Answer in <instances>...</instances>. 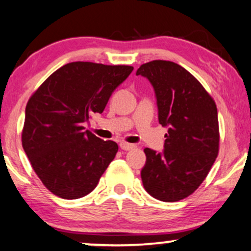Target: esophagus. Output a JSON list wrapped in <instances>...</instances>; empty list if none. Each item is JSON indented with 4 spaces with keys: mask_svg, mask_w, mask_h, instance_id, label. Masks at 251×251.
<instances>
[{
    "mask_svg": "<svg viewBox=\"0 0 251 251\" xmlns=\"http://www.w3.org/2000/svg\"><path fill=\"white\" fill-rule=\"evenodd\" d=\"M120 148H121V149H122V150L128 151V150L135 149V145H134V144H130V143H126V142H121V143H120Z\"/></svg>",
    "mask_w": 251,
    "mask_h": 251,
    "instance_id": "obj_1",
    "label": "esophagus"
}]
</instances>
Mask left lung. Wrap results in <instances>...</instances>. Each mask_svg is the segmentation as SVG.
Wrapping results in <instances>:
<instances>
[{
	"label": "left lung",
	"instance_id": "obj_1",
	"mask_svg": "<svg viewBox=\"0 0 251 251\" xmlns=\"http://www.w3.org/2000/svg\"><path fill=\"white\" fill-rule=\"evenodd\" d=\"M136 75L144 76L152 85L158 121L168 128L162 152L144 149L143 186L160 201H179L200 186L218 157L216 104L188 71L172 61L143 64Z\"/></svg>",
	"mask_w": 251,
	"mask_h": 251
}]
</instances>
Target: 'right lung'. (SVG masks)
Listing matches in <instances>:
<instances>
[{
  "label": "right lung",
  "mask_w": 251,
  "mask_h": 251,
  "mask_svg": "<svg viewBox=\"0 0 251 251\" xmlns=\"http://www.w3.org/2000/svg\"><path fill=\"white\" fill-rule=\"evenodd\" d=\"M134 67L75 61L52 73L27 101L22 144L49 191L79 199L97 187L119 147L85 130Z\"/></svg>",
  "instance_id": "obj_1"
}]
</instances>
